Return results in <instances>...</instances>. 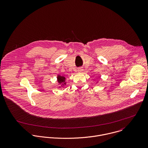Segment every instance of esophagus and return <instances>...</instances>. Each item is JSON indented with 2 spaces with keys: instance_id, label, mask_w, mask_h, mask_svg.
I'll list each match as a JSON object with an SVG mask.
<instances>
[{
  "instance_id": "34e87169",
  "label": "esophagus",
  "mask_w": 148,
  "mask_h": 148,
  "mask_svg": "<svg viewBox=\"0 0 148 148\" xmlns=\"http://www.w3.org/2000/svg\"><path fill=\"white\" fill-rule=\"evenodd\" d=\"M77 71H78V72H81L82 71V68H79V69H77Z\"/></svg>"
}]
</instances>
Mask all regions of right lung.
<instances>
[{"label": "right lung", "instance_id": "1", "mask_svg": "<svg viewBox=\"0 0 148 148\" xmlns=\"http://www.w3.org/2000/svg\"><path fill=\"white\" fill-rule=\"evenodd\" d=\"M57 79H58V82L59 84L61 85V86L63 87L64 85H66V82H65V77H64L63 76H60V75H58L57 77ZM59 86V87H61Z\"/></svg>", "mask_w": 148, "mask_h": 148}]
</instances>
